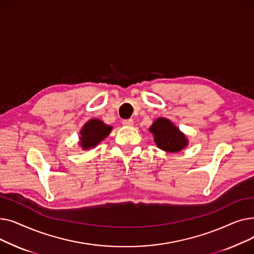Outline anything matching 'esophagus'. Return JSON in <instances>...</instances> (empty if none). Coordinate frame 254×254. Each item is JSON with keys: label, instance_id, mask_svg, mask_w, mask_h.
Segmentation results:
<instances>
[{"label": "esophagus", "instance_id": "1", "mask_svg": "<svg viewBox=\"0 0 254 254\" xmlns=\"http://www.w3.org/2000/svg\"><path fill=\"white\" fill-rule=\"evenodd\" d=\"M123 125L125 127H130L134 126V120H132V119H126V120H124V122H123Z\"/></svg>", "mask_w": 254, "mask_h": 254}]
</instances>
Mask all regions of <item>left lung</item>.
<instances>
[{
	"label": "left lung",
	"instance_id": "left-lung-1",
	"mask_svg": "<svg viewBox=\"0 0 254 254\" xmlns=\"http://www.w3.org/2000/svg\"><path fill=\"white\" fill-rule=\"evenodd\" d=\"M149 131L153 136L157 148L164 151L170 153L179 152L189 145L186 135L168 118H156L149 127Z\"/></svg>",
	"mask_w": 254,
	"mask_h": 254
}]
</instances>
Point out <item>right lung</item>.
Segmentation results:
<instances>
[{
  "label": "right lung",
  "mask_w": 254,
  "mask_h": 254,
  "mask_svg": "<svg viewBox=\"0 0 254 254\" xmlns=\"http://www.w3.org/2000/svg\"><path fill=\"white\" fill-rule=\"evenodd\" d=\"M113 127L106 125L103 120L91 118L84 124L81 130L79 131V142L83 150L95 148L105 138L110 135Z\"/></svg>",
  "instance_id": "add662e5"
}]
</instances>
